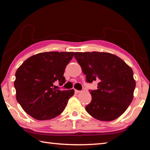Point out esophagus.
Here are the masks:
<instances>
[{
	"mask_svg": "<svg viewBox=\"0 0 150 150\" xmlns=\"http://www.w3.org/2000/svg\"><path fill=\"white\" fill-rule=\"evenodd\" d=\"M75 92L76 93H80V92H81V91H79V90H77V89H75Z\"/></svg>",
	"mask_w": 150,
	"mask_h": 150,
	"instance_id": "esophagus-1",
	"label": "esophagus"
}]
</instances>
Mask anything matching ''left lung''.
<instances>
[{"mask_svg":"<svg viewBox=\"0 0 150 150\" xmlns=\"http://www.w3.org/2000/svg\"><path fill=\"white\" fill-rule=\"evenodd\" d=\"M74 57L86 75V82L98 81L97 89L89 90L92 100L85 110L99 120L118 118L133 99L136 82L132 69L109 53L75 52Z\"/></svg>","mask_w":150,"mask_h":150,"instance_id":"8db88e82","label":"left lung"}]
</instances>
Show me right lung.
Instances as JSON below:
<instances>
[{
	"instance_id": "add662e5",
	"label": "right lung",
	"mask_w": 150,
	"mask_h": 150,
	"mask_svg": "<svg viewBox=\"0 0 150 150\" xmlns=\"http://www.w3.org/2000/svg\"><path fill=\"white\" fill-rule=\"evenodd\" d=\"M74 52H44L27 59L17 69L14 85L16 100L26 112L38 120H50L64 110L74 90L61 91L54 85H63L66 66Z\"/></svg>"
}]
</instances>
